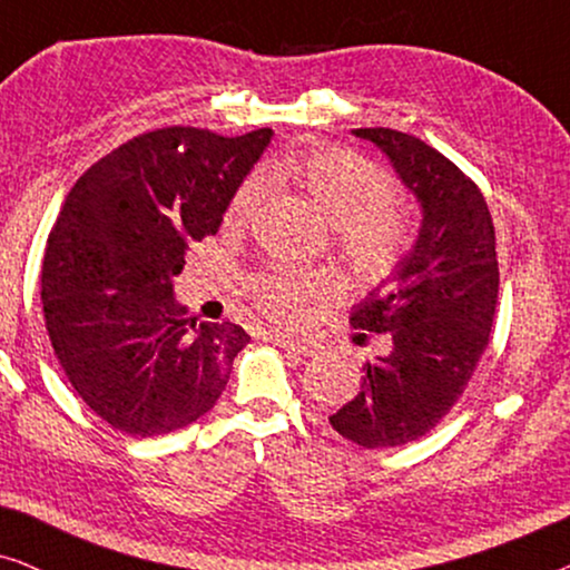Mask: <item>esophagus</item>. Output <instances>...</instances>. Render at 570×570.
I'll use <instances>...</instances> for the list:
<instances>
[{
    "label": "esophagus",
    "instance_id": "obj_1",
    "mask_svg": "<svg viewBox=\"0 0 570 570\" xmlns=\"http://www.w3.org/2000/svg\"><path fill=\"white\" fill-rule=\"evenodd\" d=\"M267 340L272 342V345L283 347V350H287V353H293V355H303V357H308V355H314V353H316V342L291 337V334L269 332V334H267Z\"/></svg>",
    "mask_w": 570,
    "mask_h": 570
}]
</instances>
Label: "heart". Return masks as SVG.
I'll return each mask as SVG.
<instances>
[{
    "instance_id": "obj_1",
    "label": "heart",
    "mask_w": 570,
    "mask_h": 570,
    "mask_svg": "<svg viewBox=\"0 0 570 570\" xmlns=\"http://www.w3.org/2000/svg\"><path fill=\"white\" fill-rule=\"evenodd\" d=\"M272 176L293 178L326 220L342 256L361 277L379 279L402 262L410 244V217L392 194V181L376 163L345 147H318L298 160L277 163ZM267 178L246 176L225 207V225L240 228L259 209ZM337 283L324 269L267 267L248 279V298L277 324H303L332 303Z\"/></svg>"
}]
</instances>
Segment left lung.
I'll list each match as a JSON object with an SVG mask.
<instances>
[{"label": "left lung", "mask_w": 570, "mask_h": 570, "mask_svg": "<svg viewBox=\"0 0 570 570\" xmlns=\"http://www.w3.org/2000/svg\"><path fill=\"white\" fill-rule=\"evenodd\" d=\"M389 155L423 207L417 244L350 324L386 334L389 353L363 365L361 392L330 423L363 449H392L433 431L470 384L498 303L495 228L480 186L446 155L404 131L355 129Z\"/></svg>", "instance_id": "1"}]
</instances>
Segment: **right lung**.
<instances>
[{
	"mask_svg": "<svg viewBox=\"0 0 570 570\" xmlns=\"http://www.w3.org/2000/svg\"><path fill=\"white\" fill-rule=\"evenodd\" d=\"M272 129L163 127L85 170L46 240L41 301L57 361L96 415L131 439L215 407L244 326L197 324L174 301L191 244L215 236Z\"/></svg>",
	"mask_w": 570,
	"mask_h": 570,
	"instance_id": "obj_1",
	"label": "right lung"
}]
</instances>
